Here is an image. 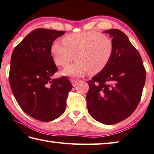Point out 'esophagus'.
I'll list each match as a JSON object with an SVG mask.
<instances>
[{
    "label": "esophagus",
    "instance_id": "obj_1",
    "mask_svg": "<svg viewBox=\"0 0 154 154\" xmlns=\"http://www.w3.org/2000/svg\"><path fill=\"white\" fill-rule=\"evenodd\" d=\"M78 82H79V81H78V80H77V79H72L71 80V83H72V86H74V87H75L77 85V84H78Z\"/></svg>",
    "mask_w": 154,
    "mask_h": 154
}]
</instances>
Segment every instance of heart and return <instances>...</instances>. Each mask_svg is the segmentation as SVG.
<instances>
[{
  "label": "heart",
  "mask_w": 154,
  "mask_h": 154,
  "mask_svg": "<svg viewBox=\"0 0 154 154\" xmlns=\"http://www.w3.org/2000/svg\"><path fill=\"white\" fill-rule=\"evenodd\" d=\"M63 42L55 41L51 48V53L56 64L66 66L75 58L74 64L68 66L63 74L75 77L86 73L98 74L104 70L114 53L113 41L99 32H79L68 35Z\"/></svg>",
  "instance_id": "1"
}]
</instances>
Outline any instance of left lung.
Returning <instances> with one entry per match:
<instances>
[{"label": "left lung", "instance_id": "1", "mask_svg": "<svg viewBox=\"0 0 154 154\" xmlns=\"http://www.w3.org/2000/svg\"><path fill=\"white\" fill-rule=\"evenodd\" d=\"M104 32L113 37L114 53L104 70L88 81L87 106L95 120L113 125L125 120L137 108L146 70L140 55L125 33L115 29Z\"/></svg>", "mask_w": 154, "mask_h": 154}]
</instances>
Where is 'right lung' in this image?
I'll return each instance as SVG.
<instances>
[{
  "instance_id": "add662e5",
  "label": "right lung",
  "mask_w": 154,
  "mask_h": 154,
  "mask_svg": "<svg viewBox=\"0 0 154 154\" xmlns=\"http://www.w3.org/2000/svg\"><path fill=\"white\" fill-rule=\"evenodd\" d=\"M64 31L39 28L29 33L13 51L9 84L21 109L43 122L64 113L72 85L65 76L51 79L57 71L51 56L53 41Z\"/></svg>"
}]
</instances>
